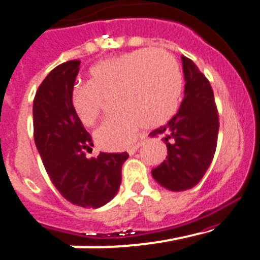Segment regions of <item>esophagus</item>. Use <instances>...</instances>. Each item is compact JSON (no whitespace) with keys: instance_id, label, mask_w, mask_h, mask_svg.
I'll return each mask as SVG.
<instances>
[{"instance_id":"esophagus-1","label":"esophagus","mask_w":260,"mask_h":260,"mask_svg":"<svg viewBox=\"0 0 260 260\" xmlns=\"http://www.w3.org/2000/svg\"><path fill=\"white\" fill-rule=\"evenodd\" d=\"M142 145H144V142H140V144H137V145H135V146L129 147V149L127 150V151H128V154H129V155H133V154H135L136 151H137V150H138V147H140V146H142Z\"/></svg>"}]
</instances>
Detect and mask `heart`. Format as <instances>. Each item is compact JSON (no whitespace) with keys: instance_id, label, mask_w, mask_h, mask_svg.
<instances>
[{"instance_id":"heart-1","label":"heart","mask_w":260,"mask_h":260,"mask_svg":"<svg viewBox=\"0 0 260 260\" xmlns=\"http://www.w3.org/2000/svg\"><path fill=\"white\" fill-rule=\"evenodd\" d=\"M91 82L74 84L72 106L83 124L103 114L106 99L115 96L119 111L97 128L94 140L105 150H122L137 140L144 125L157 127L178 110L183 77L178 61L164 50L140 48L99 62Z\"/></svg>"}]
</instances>
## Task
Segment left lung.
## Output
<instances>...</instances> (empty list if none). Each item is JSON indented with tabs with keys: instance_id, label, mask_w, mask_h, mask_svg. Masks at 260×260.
<instances>
[{
	"instance_id": "obj_1",
	"label": "left lung",
	"mask_w": 260,
	"mask_h": 260,
	"mask_svg": "<svg viewBox=\"0 0 260 260\" xmlns=\"http://www.w3.org/2000/svg\"><path fill=\"white\" fill-rule=\"evenodd\" d=\"M185 96L176 115L150 133L163 136L167 160L151 171L155 181L171 191H185L200 182L217 149L219 119L212 86L195 62L182 56Z\"/></svg>"
}]
</instances>
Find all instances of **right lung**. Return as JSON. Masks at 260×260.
<instances>
[{
	"instance_id": "obj_1",
	"label": "right lung",
	"mask_w": 260,
	"mask_h": 260,
	"mask_svg": "<svg viewBox=\"0 0 260 260\" xmlns=\"http://www.w3.org/2000/svg\"><path fill=\"white\" fill-rule=\"evenodd\" d=\"M79 60L51 70L33 101L35 142L53 186L62 198L82 208H100L116 195L127 152H100L87 157L92 137L75 114L70 94Z\"/></svg>"
}]
</instances>
